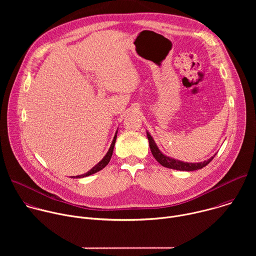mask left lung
Segmentation results:
<instances>
[{
  "instance_id": "obj_1",
  "label": "left lung",
  "mask_w": 256,
  "mask_h": 256,
  "mask_svg": "<svg viewBox=\"0 0 256 256\" xmlns=\"http://www.w3.org/2000/svg\"><path fill=\"white\" fill-rule=\"evenodd\" d=\"M147 136L149 140V146L151 152L154 156V158L164 167L167 168H171V169H176V170H180V171H194V170H198V169H202V167L206 166L214 157L210 158L208 161H204L200 163H188V162H181L179 160H175L172 158H169L167 156H165L164 154H162L160 152V150L158 149V147L156 146L153 138L151 136V134L149 132H147Z\"/></svg>"
}]
</instances>
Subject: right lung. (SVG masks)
<instances>
[{"label": "right lung", "mask_w": 256, "mask_h": 256, "mask_svg": "<svg viewBox=\"0 0 256 256\" xmlns=\"http://www.w3.org/2000/svg\"><path fill=\"white\" fill-rule=\"evenodd\" d=\"M116 134H118V132H116V136H114V140H112V142L110 148H109V150H108L107 154L104 156V158H103L97 165H95L90 171H88V172L85 173V174L78 175V176H76V178H81V177H85V176H89V175H91V174H94V173L100 171L101 169H103V168L109 163V161H110V159H112V153H114V148L116 140Z\"/></svg>", "instance_id": "1"}]
</instances>
